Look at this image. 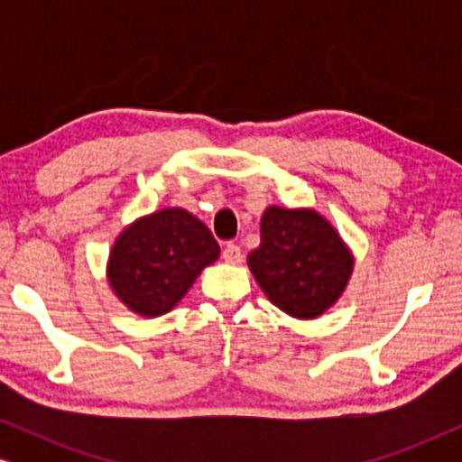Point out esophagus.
<instances>
[{"mask_svg": "<svg viewBox=\"0 0 462 462\" xmlns=\"http://www.w3.org/2000/svg\"><path fill=\"white\" fill-rule=\"evenodd\" d=\"M223 258L231 264H239V263H242V258H244L242 248H239L237 244H226L223 248Z\"/></svg>", "mask_w": 462, "mask_h": 462, "instance_id": "1", "label": "esophagus"}]
</instances>
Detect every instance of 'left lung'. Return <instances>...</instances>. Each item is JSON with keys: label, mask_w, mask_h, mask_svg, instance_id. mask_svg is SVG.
Here are the masks:
<instances>
[{"label": "left lung", "mask_w": 462, "mask_h": 462, "mask_svg": "<svg viewBox=\"0 0 462 462\" xmlns=\"http://www.w3.org/2000/svg\"><path fill=\"white\" fill-rule=\"evenodd\" d=\"M248 267L275 307L292 318L313 319L343 294L353 258L318 212L271 206L261 218V245L248 254Z\"/></svg>", "instance_id": "1"}]
</instances>
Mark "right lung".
I'll return each mask as SVG.
<instances>
[{
    "mask_svg": "<svg viewBox=\"0 0 462 462\" xmlns=\"http://www.w3.org/2000/svg\"><path fill=\"white\" fill-rule=\"evenodd\" d=\"M220 248L208 226L182 208H166L130 225L109 258V283L144 318L168 313Z\"/></svg>",
    "mask_w": 462,
    "mask_h": 462,
    "instance_id": "right-lung-1",
    "label": "right lung"
}]
</instances>
